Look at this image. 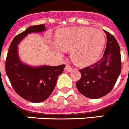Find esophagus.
<instances>
[{"mask_svg": "<svg viewBox=\"0 0 129 129\" xmlns=\"http://www.w3.org/2000/svg\"><path fill=\"white\" fill-rule=\"evenodd\" d=\"M64 70H65V71H67V72H72V70H73V69H72V67H71L70 64H66V67H65V69H64Z\"/></svg>", "mask_w": 129, "mask_h": 129, "instance_id": "esophagus-1", "label": "esophagus"}]
</instances>
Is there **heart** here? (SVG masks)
Instances as JSON below:
<instances>
[{
	"mask_svg": "<svg viewBox=\"0 0 129 129\" xmlns=\"http://www.w3.org/2000/svg\"><path fill=\"white\" fill-rule=\"evenodd\" d=\"M55 40L54 46L59 52L70 50V57L76 64L86 66L100 56L105 36L102 31L91 27H68L58 30Z\"/></svg>",
	"mask_w": 129,
	"mask_h": 129,
	"instance_id": "b5f03b06",
	"label": "heart"
}]
</instances>
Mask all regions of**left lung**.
Listing matches in <instances>:
<instances>
[{
  "label": "left lung",
  "mask_w": 129,
  "mask_h": 129,
  "mask_svg": "<svg viewBox=\"0 0 129 129\" xmlns=\"http://www.w3.org/2000/svg\"><path fill=\"white\" fill-rule=\"evenodd\" d=\"M104 31L107 43L103 56L95 63L79 70L81 76L76 84L80 93L89 99H99L108 94L121 71L118 42L110 33Z\"/></svg>",
  "instance_id": "8db88e82"
}]
</instances>
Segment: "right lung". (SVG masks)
<instances>
[{"label": "right lung", "mask_w": 129, "mask_h": 129, "mask_svg": "<svg viewBox=\"0 0 129 129\" xmlns=\"http://www.w3.org/2000/svg\"><path fill=\"white\" fill-rule=\"evenodd\" d=\"M46 30L45 24L31 26L19 34L11 42L6 59V73L12 87L21 97L31 102L46 101L55 87L58 76L62 73L64 64L33 67L21 62L17 53V44L31 33Z\"/></svg>", "instance_id": "obj_1"}]
</instances>
